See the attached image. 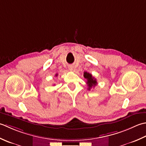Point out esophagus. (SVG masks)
Masks as SVG:
<instances>
[{
    "label": "esophagus",
    "mask_w": 146,
    "mask_h": 146,
    "mask_svg": "<svg viewBox=\"0 0 146 146\" xmlns=\"http://www.w3.org/2000/svg\"><path fill=\"white\" fill-rule=\"evenodd\" d=\"M73 69H74V67H73L72 65H69V70L72 71V70H73Z\"/></svg>",
    "instance_id": "esophagus-1"
}]
</instances>
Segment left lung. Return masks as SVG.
Masks as SVG:
<instances>
[{
  "label": "left lung",
  "mask_w": 146,
  "mask_h": 146,
  "mask_svg": "<svg viewBox=\"0 0 146 146\" xmlns=\"http://www.w3.org/2000/svg\"><path fill=\"white\" fill-rule=\"evenodd\" d=\"M84 78L87 80V82H86V83H87L88 86V90H90L91 88L96 86L97 81L94 77H93L92 74L88 73L87 72H84Z\"/></svg>",
  "instance_id": "1"
}]
</instances>
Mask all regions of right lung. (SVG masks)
Here are the masks:
<instances>
[{
    "instance_id": "1",
    "label": "right lung",
    "mask_w": 146,
    "mask_h": 146,
    "mask_svg": "<svg viewBox=\"0 0 146 146\" xmlns=\"http://www.w3.org/2000/svg\"><path fill=\"white\" fill-rule=\"evenodd\" d=\"M55 76H58V74H56V75H55Z\"/></svg>"
}]
</instances>
